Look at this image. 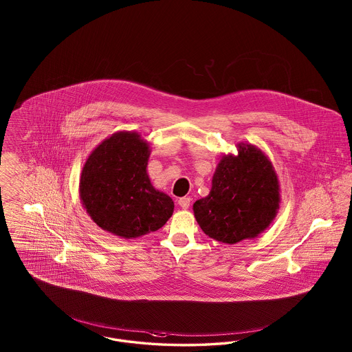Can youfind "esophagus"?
Instances as JSON below:
<instances>
[{
    "instance_id": "esophagus-1",
    "label": "esophagus",
    "mask_w": 352,
    "mask_h": 352,
    "mask_svg": "<svg viewBox=\"0 0 352 352\" xmlns=\"http://www.w3.org/2000/svg\"><path fill=\"white\" fill-rule=\"evenodd\" d=\"M190 201H191V198H188V197H184V198H179L178 204H179L184 210H187V208L190 207Z\"/></svg>"
}]
</instances>
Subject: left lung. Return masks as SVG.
Wrapping results in <instances>:
<instances>
[{
  "mask_svg": "<svg viewBox=\"0 0 352 352\" xmlns=\"http://www.w3.org/2000/svg\"><path fill=\"white\" fill-rule=\"evenodd\" d=\"M219 161L207 197L192 206L201 231L214 240L236 244L263 234L280 208V182L265 153L252 144Z\"/></svg>",
  "mask_w": 352,
  "mask_h": 352,
  "instance_id": "left-lung-1",
  "label": "left lung"
}]
</instances>
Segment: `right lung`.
I'll list each match as a JSON object with an SVG mask.
<instances>
[{"mask_svg": "<svg viewBox=\"0 0 352 352\" xmlns=\"http://www.w3.org/2000/svg\"><path fill=\"white\" fill-rule=\"evenodd\" d=\"M149 155L148 141L129 131L112 134L88 155L79 197L101 230L135 239L160 230L173 215L174 201L149 179Z\"/></svg>", "mask_w": 352, "mask_h": 352, "instance_id": "add662e5", "label": "right lung"}]
</instances>
